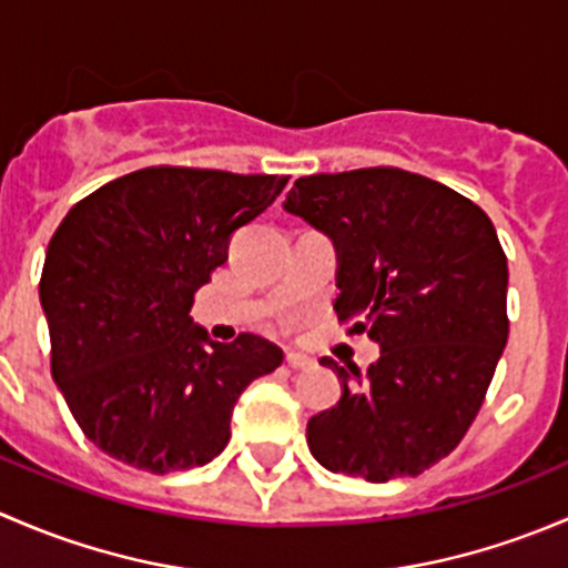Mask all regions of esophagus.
I'll use <instances>...</instances> for the list:
<instances>
[{"mask_svg": "<svg viewBox=\"0 0 568 568\" xmlns=\"http://www.w3.org/2000/svg\"><path fill=\"white\" fill-rule=\"evenodd\" d=\"M285 365H288L291 371H307V368H313V359L305 357V354L288 352L285 354Z\"/></svg>", "mask_w": 568, "mask_h": 568, "instance_id": "34e87169", "label": "esophagus"}]
</instances>
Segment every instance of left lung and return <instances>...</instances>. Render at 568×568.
<instances>
[{"label":"left lung","instance_id":"1","mask_svg":"<svg viewBox=\"0 0 568 568\" xmlns=\"http://www.w3.org/2000/svg\"><path fill=\"white\" fill-rule=\"evenodd\" d=\"M285 209L341 252L335 311L382 346L307 423L311 454L332 473L385 484L454 454L484 406L508 341V261L480 205L398 168L307 175Z\"/></svg>","mask_w":568,"mask_h":568}]
</instances>
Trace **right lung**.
Wrapping results in <instances>:
<instances>
[{
	"label": "right lung",
	"mask_w": 568,
	"mask_h": 568,
	"mask_svg": "<svg viewBox=\"0 0 568 568\" xmlns=\"http://www.w3.org/2000/svg\"><path fill=\"white\" fill-rule=\"evenodd\" d=\"M285 183L159 164L104 183L60 222L40 274L51 376L106 456L153 475L211 462L239 393L283 363L250 332L205 346L189 311L233 231Z\"/></svg>",
	"instance_id": "obj_1"
}]
</instances>
